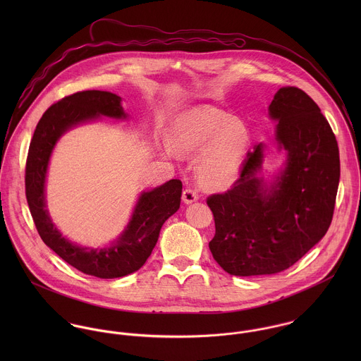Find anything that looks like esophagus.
<instances>
[{"label":"esophagus","mask_w":361,"mask_h":361,"mask_svg":"<svg viewBox=\"0 0 361 361\" xmlns=\"http://www.w3.org/2000/svg\"><path fill=\"white\" fill-rule=\"evenodd\" d=\"M182 199L186 204H190V203L199 200V193L195 189H185L182 193Z\"/></svg>","instance_id":"esophagus-1"}]
</instances>
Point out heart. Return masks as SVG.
Here are the masks:
<instances>
[{
	"instance_id": "obj_1",
	"label": "heart",
	"mask_w": 361,
	"mask_h": 361,
	"mask_svg": "<svg viewBox=\"0 0 361 361\" xmlns=\"http://www.w3.org/2000/svg\"><path fill=\"white\" fill-rule=\"evenodd\" d=\"M169 143L176 154H202L196 164L199 182L219 190L238 179L250 140L246 126L231 115L218 109H192L173 122Z\"/></svg>"
}]
</instances>
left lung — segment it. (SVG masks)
<instances>
[{
    "instance_id": "1",
    "label": "left lung",
    "mask_w": 361,
    "mask_h": 361,
    "mask_svg": "<svg viewBox=\"0 0 361 361\" xmlns=\"http://www.w3.org/2000/svg\"><path fill=\"white\" fill-rule=\"evenodd\" d=\"M278 122L275 140L286 166L268 188L265 145L247 154L239 179L211 195L214 259L231 275L276 274L292 267L326 233L335 209L341 162L336 137L321 109L303 90L281 87L269 104Z\"/></svg>"
}]
</instances>
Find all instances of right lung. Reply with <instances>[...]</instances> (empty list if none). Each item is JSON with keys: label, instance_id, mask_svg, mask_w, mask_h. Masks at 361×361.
Wrapping results in <instances>:
<instances>
[{"label": "right lung", "instance_id": "obj_1", "mask_svg": "<svg viewBox=\"0 0 361 361\" xmlns=\"http://www.w3.org/2000/svg\"><path fill=\"white\" fill-rule=\"evenodd\" d=\"M126 118L121 97L100 90L78 92L52 104L39 121L30 142L25 188L35 225L43 242L63 261L83 274L112 279L137 271L150 257L164 222L180 206L182 182L171 179L150 192L140 195L132 218L118 238L105 249H89L73 245L52 224L46 208L44 185L52 149L71 128L97 119Z\"/></svg>", "mask_w": 361, "mask_h": 361}]
</instances>
